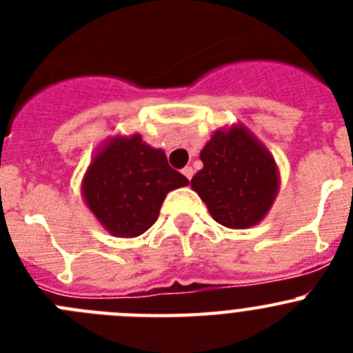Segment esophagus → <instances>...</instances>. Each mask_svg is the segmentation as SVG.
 <instances>
[{"label":"esophagus","mask_w":353,"mask_h":353,"mask_svg":"<svg viewBox=\"0 0 353 353\" xmlns=\"http://www.w3.org/2000/svg\"><path fill=\"white\" fill-rule=\"evenodd\" d=\"M182 173H183V176H185L187 180H191L192 179V174H194V170H192L191 166H185L182 170Z\"/></svg>","instance_id":"1"}]
</instances>
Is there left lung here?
<instances>
[{
	"mask_svg": "<svg viewBox=\"0 0 353 353\" xmlns=\"http://www.w3.org/2000/svg\"><path fill=\"white\" fill-rule=\"evenodd\" d=\"M192 176V191L219 224L245 230L261 223L279 192V170L267 146L242 123L212 134Z\"/></svg>",
	"mask_w": 353,
	"mask_h": 353,
	"instance_id": "left-lung-1",
	"label": "left lung"
}]
</instances>
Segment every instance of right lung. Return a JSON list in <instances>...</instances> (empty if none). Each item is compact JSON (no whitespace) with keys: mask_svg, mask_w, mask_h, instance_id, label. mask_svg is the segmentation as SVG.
Here are the masks:
<instances>
[{"mask_svg":"<svg viewBox=\"0 0 353 353\" xmlns=\"http://www.w3.org/2000/svg\"><path fill=\"white\" fill-rule=\"evenodd\" d=\"M187 183L168 164L164 150L132 134L102 143L84 171L81 194L109 235L132 239L157 221L168 192Z\"/></svg>","mask_w":353,"mask_h":353,"instance_id":"obj_1","label":"right lung"}]
</instances>
